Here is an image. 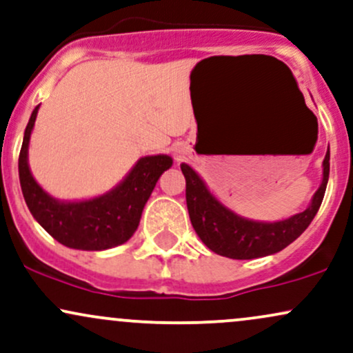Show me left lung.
Instances as JSON below:
<instances>
[{
    "instance_id": "1",
    "label": "left lung",
    "mask_w": 353,
    "mask_h": 353,
    "mask_svg": "<svg viewBox=\"0 0 353 353\" xmlns=\"http://www.w3.org/2000/svg\"><path fill=\"white\" fill-rule=\"evenodd\" d=\"M186 180V206L192 225L211 251L231 259H254L283 251L307 230L324 200L330 172V152L322 161V181L302 213L281 221H256L234 213L210 192L190 165L181 163Z\"/></svg>"
}]
</instances>
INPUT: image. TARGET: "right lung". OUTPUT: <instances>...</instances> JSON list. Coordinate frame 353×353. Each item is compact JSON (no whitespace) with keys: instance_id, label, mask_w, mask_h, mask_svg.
<instances>
[{"instance_id":"right-lung-1","label":"right lung","mask_w":353,"mask_h":353,"mask_svg":"<svg viewBox=\"0 0 353 353\" xmlns=\"http://www.w3.org/2000/svg\"><path fill=\"white\" fill-rule=\"evenodd\" d=\"M39 105L32 110L19 152V183L29 211L56 241L72 250L103 251L127 243L139 228L145 203L157 181L173 165L168 155L137 160L123 180L107 193L89 200L64 201L44 192L32 176L28 148Z\"/></svg>"}]
</instances>
